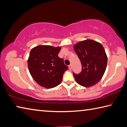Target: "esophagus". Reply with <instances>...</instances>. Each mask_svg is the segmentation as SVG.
<instances>
[{
  "label": "esophagus",
  "instance_id": "34e87169",
  "mask_svg": "<svg viewBox=\"0 0 127 127\" xmlns=\"http://www.w3.org/2000/svg\"><path fill=\"white\" fill-rule=\"evenodd\" d=\"M68 68H69V70H71V68H72V66H71V64H70V65L68 66Z\"/></svg>",
  "mask_w": 127,
  "mask_h": 127
}]
</instances>
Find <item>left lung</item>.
Returning a JSON list of instances; mask_svg holds the SVG:
<instances>
[{"label": "left lung", "instance_id": "1", "mask_svg": "<svg viewBox=\"0 0 127 127\" xmlns=\"http://www.w3.org/2000/svg\"><path fill=\"white\" fill-rule=\"evenodd\" d=\"M82 65L78 74L73 73L75 81L80 86L90 87L102 79L107 65V56L103 45L91 39L79 41L74 45Z\"/></svg>", "mask_w": 127, "mask_h": 127}]
</instances>
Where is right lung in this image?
Returning a JSON list of instances; mask_svg holds the SVG:
<instances>
[{"label": "right lung", "instance_id": "obj_1", "mask_svg": "<svg viewBox=\"0 0 127 127\" xmlns=\"http://www.w3.org/2000/svg\"><path fill=\"white\" fill-rule=\"evenodd\" d=\"M61 47L38 45L30 52L28 59L29 72L40 86L53 88L61 83L63 75L68 67L62 58L58 56Z\"/></svg>", "mask_w": 127, "mask_h": 127}]
</instances>
